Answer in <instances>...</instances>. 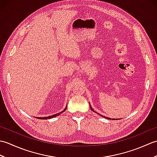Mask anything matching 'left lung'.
I'll return each instance as SVG.
<instances>
[{
	"mask_svg": "<svg viewBox=\"0 0 157 157\" xmlns=\"http://www.w3.org/2000/svg\"><path fill=\"white\" fill-rule=\"evenodd\" d=\"M90 109H91V110H92V111H94V112H95V111H94V109H93L92 108V106H90ZM105 117V118H106V119H111V118H109V117ZM113 119V120H115L116 119Z\"/></svg>",
	"mask_w": 157,
	"mask_h": 157,
	"instance_id": "obj_1",
	"label": "left lung"
}]
</instances>
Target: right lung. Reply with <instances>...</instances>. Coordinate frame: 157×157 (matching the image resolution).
Segmentation results:
<instances>
[{
    "label": "right lung",
    "mask_w": 157,
    "mask_h": 157,
    "mask_svg": "<svg viewBox=\"0 0 157 157\" xmlns=\"http://www.w3.org/2000/svg\"><path fill=\"white\" fill-rule=\"evenodd\" d=\"M66 109H67V106L65 108V109L63 110V111H62V112H61V113H56V114H55V115H51V116H48V117H37L38 119H51V118H53V117H56V116H58V115H59L60 114H61L62 113H63V112H65V111H66Z\"/></svg>",
    "instance_id": "right-lung-1"
}]
</instances>
